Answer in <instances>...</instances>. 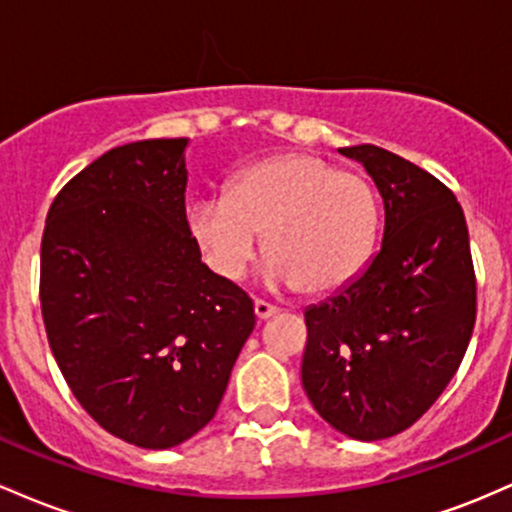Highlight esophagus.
<instances>
[{
  "mask_svg": "<svg viewBox=\"0 0 512 512\" xmlns=\"http://www.w3.org/2000/svg\"><path fill=\"white\" fill-rule=\"evenodd\" d=\"M254 312H256V317L263 321V319L275 317V314H278L280 309L275 307V304H268V302H263V300H256V302H254Z\"/></svg>",
  "mask_w": 512,
  "mask_h": 512,
  "instance_id": "34e87169",
  "label": "esophagus"
}]
</instances>
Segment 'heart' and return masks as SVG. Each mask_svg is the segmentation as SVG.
I'll return each instance as SVG.
<instances>
[{
	"label": "heart",
	"mask_w": 512,
	"mask_h": 512,
	"mask_svg": "<svg viewBox=\"0 0 512 512\" xmlns=\"http://www.w3.org/2000/svg\"><path fill=\"white\" fill-rule=\"evenodd\" d=\"M188 227L220 278L249 271L263 234L266 283L319 295L365 271L380 234V198L363 171L283 154L246 166L229 193L195 200Z\"/></svg>",
	"instance_id": "1"
}]
</instances>
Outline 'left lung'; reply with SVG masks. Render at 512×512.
<instances>
[{
  "label": "left lung",
  "instance_id": "1",
  "mask_svg": "<svg viewBox=\"0 0 512 512\" xmlns=\"http://www.w3.org/2000/svg\"><path fill=\"white\" fill-rule=\"evenodd\" d=\"M384 200L377 256L304 312L302 384L329 426L355 440L401 433L455 377L476 321L467 220L455 193L375 145L341 147Z\"/></svg>",
  "mask_w": 512,
  "mask_h": 512
}]
</instances>
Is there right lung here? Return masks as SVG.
Wrapping results in <instances>:
<instances>
[{
	"instance_id": "1",
	"label": "right lung",
	"mask_w": 512,
	"mask_h": 512,
	"mask_svg": "<svg viewBox=\"0 0 512 512\" xmlns=\"http://www.w3.org/2000/svg\"><path fill=\"white\" fill-rule=\"evenodd\" d=\"M186 137L101 154L57 193L40 309L62 377L116 438L166 450L215 418L254 302L200 261L186 220Z\"/></svg>"
}]
</instances>
